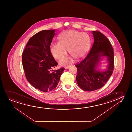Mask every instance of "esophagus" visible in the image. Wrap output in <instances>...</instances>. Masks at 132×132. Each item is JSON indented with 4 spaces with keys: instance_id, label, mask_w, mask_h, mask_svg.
I'll list each match as a JSON object with an SVG mask.
<instances>
[{
    "instance_id": "esophagus-1",
    "label": "esophagus",
    "mask_w": 132,
    "mask_h": 132,
    "mask_svg": "<svg viewBox=\"0 0 132 132\" xmlns=\"http://www.w3.org/2000/svg\"><path fill=\"white\" fill-rule=\"evenodd\" d=\"M69 66H66V67H64V68H65V69H69Z\"/></svg>"
}]
</instances>
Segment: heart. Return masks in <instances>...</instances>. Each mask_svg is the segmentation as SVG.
Returning a JSON list of instances; mask_svg holds the SVG:
<instances>
[{
    "label": "heart",
    "instance_id": "obj_1",
    "mask_svg": "<svg viewBox=\"0 0 132 132\" xmlns=\"http://www.w3.org/2000/svg\"><path fill=\"white\" fill-rule=\"evenodd\" d=\"M59 42L53 43L50 46V51L53 56L60 60L67 54V50L70 55L75 60L83 58L88 51L90 39L88 35L75 30H67L62 32L58 36ZM70 58H65L60 60L61 65L69 63Z\"/></svg>",
    "mask_w": 132,
    "mask_h": 132
}]
</instances>
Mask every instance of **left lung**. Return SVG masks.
Returning a JSON list of instances; mask_svg holds the SVG:
<instances>
[{"mask_svg": "<svg viewBox=\"0 0 132 132\" xmlns=\"http://www.w3.org/2000/svg\"><path fill=\"white\" fill-rule=\"evenodd\" d=\"M92 33L94 42L90 52L82 61L75 64L78 85L87 92L103 87L112 75L114 68V51L108 39L99 31H92ZM104 56L108 57V69L105 72L96 71L100 58Z\"/></svg>", "mask_w": 132, "mask_h": 132, "instance_id": "8db88e82", "label": "left lung"}]
</instances>
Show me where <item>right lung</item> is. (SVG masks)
<instances>
[{
  "mask_svg": "<svg viewBox=\"0 0 132 132\" xmlns=\"http://www.w3.org/2000/svg\"><path fill=\"white\" fill-rule=\"evenodd\" d=\"M55 30L40 31L29 39L22 54L26 78L31 85L44 92L56 88L64 68L50 71L58 65L50 51Z\"/></svg>",
  "mask_w": 132,
  "mask_h": 132,
  "instance_id": "obj_1",
  "label": "right lung"
}]
</instances>
